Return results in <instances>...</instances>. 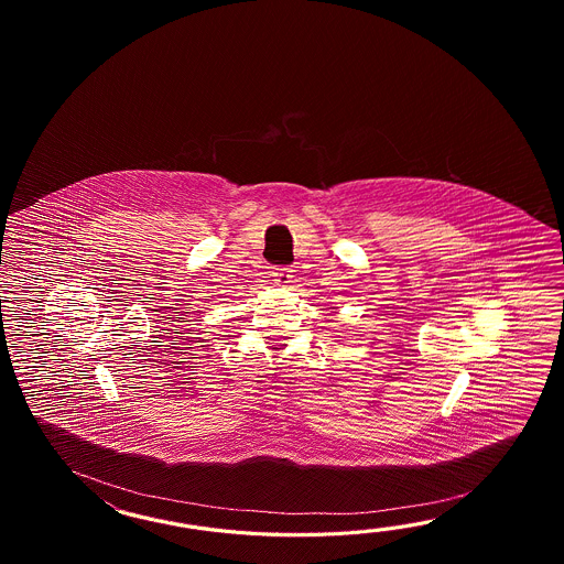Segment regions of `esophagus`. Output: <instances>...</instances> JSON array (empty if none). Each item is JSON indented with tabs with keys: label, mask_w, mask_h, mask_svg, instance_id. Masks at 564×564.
Returning a JSON list of instances; mask_svg holds the SVG:
<instances>
[{
	"label": "esophagus",
	"mask_w": 564,
	"mask_h": 564,
	"mask_svg": "<svg viewBox=\"0 0 564 564\" xmlns=\"http://www.w3.org/2000/svg\"><path fill=\"white\" fill-rule=\"evenodd\" d=\"M272 276H274L278 284H290V280H292V270H290V268H274Z\"/></svg>",
	"instance_id": "obj_1"
}]
</instances>
